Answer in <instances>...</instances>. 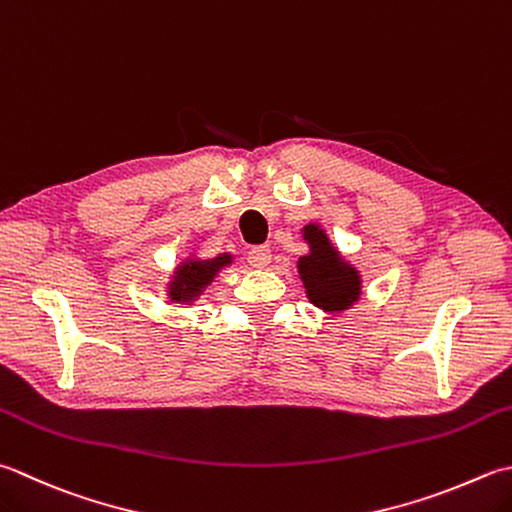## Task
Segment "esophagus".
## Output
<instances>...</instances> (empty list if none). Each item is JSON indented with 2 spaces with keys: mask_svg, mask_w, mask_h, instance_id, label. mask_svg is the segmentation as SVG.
Returning a JSON list of instances; mask_svg holds the SVG:
<instances>
[{
  "mask_svg": "<svg viewBox=\"0 0 512 512\" xmlns=\"http://www.w3.org/2000/svg\"><path fill=\"white\" fill-rule=\"evenodd\" d=\"M270 257H273V253H270L268 246H255L248 250V264L253 268H266L270 264Z\"/></svg>",
  "mask_w": 512,
  "mask_h": 512,
  "instance_id": "obj_1",
  "label": "esophagus"
}]
</instances>
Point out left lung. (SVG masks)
<instances>
[{"mask_svg":"<svg viewBox=\"0 0 512 512\" xmlns=\"http://www.w3.org/2000/svg\"><path fill=\"white\" fill-rule=\"evenodd\" d=\"M302 233L308 253L299 257L297 270L308 302L328 315L348 310L362 297V275L353 264L346 262L322 226L310 222Z\"/></svg>","mask_w":512,"mask_h":512,"instance_id":"8db88e82","label":"left lung"}]
</instances>
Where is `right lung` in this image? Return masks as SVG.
<instances>
[{
	"label": "right lung",
	"mask_w": 512,
	"mask_h": 512,
	"mask_svg": "<svg viewBox=\"0 0 512 512\" xmlns=\"http://www.w3.org/2000/svg\"><path fill=\"white\" fill-rule=\"evenodd\" d=\"M233 264V255H217L213 259H199L195 255L186 257L184 262L173 270L168 282L166 295L170 302L175 304H193L195 299L204 293V290L213 284L219 270Z\"/></svg>",
	"instance_id": "1"
}]
</instances>
